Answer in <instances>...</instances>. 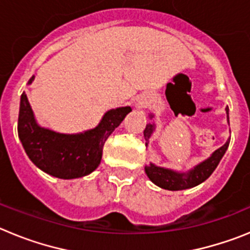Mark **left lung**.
Returning <instances> with one entry per match:
<instances>
[{
  "label": "left lung",
  "mask_w": 250,
  "mask_h": 250,
  "mask_svg": "<svg viewBox=\"0 0 250 250\" xmlns=\"http://www.w3.org/2000/svg\"><path fill=\"white\" fill-rule=\"evenodd\" d=\"M227 114H228V123H229V109L228 106L225 107ZM150 118H152V115H150ZM155 130V124H146V127L144 130V138H145V145L147 146L149 144V139L151 138V134ZM229 141L230 139L227 140L222 147L211 154L207 160L202 161L200 164L195 165L193 169H190L187 173H179L175 170L165 169V167H156L155 164L146 165L145 167V173H146L147 178L151 180L152 183L158 187L167 189V190H184V189H190V188L196 187V185L202 184L205 182L209 176L213 174L215 167H218L219 161L224 156L225 151L229 146Z\"/></svg>",
  "instance_id": "8db88e82"
}]
</instances>
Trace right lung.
Instances as JSON below:
<instances>
[{
  "instance_id": "right-lung-1",
  "label": "right lung",
  "mask_w": 250,
  "mask_h": 250,
  "mask_svg": "<svg viewBox=\"0 0 250 250\" xmlns=\"http://www.w3.org/2000/svg\"><path fill=\"white\" fill-rule=\"evenodd\" d=\"M34 79L31 77L28 85ZM130 111V106L111 109L94 129L80 134H61L40 126L23 92L17 131L26 154L39 169L55 178L76 179L89 175L99 167L105 141Z\"/></svg>"
}]
</instances>
